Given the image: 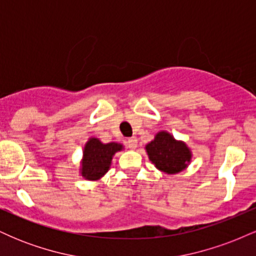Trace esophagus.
Returning <instances> with one entry per match:
<instances>
[{
  "mask_svg": "<svg viewBox=\"0 0 256 256\" xmlns=\"http://www.w3.org/2000/svg\"><path fill=\"white\" fill-rule=\"evenodd\" d=\"M126 146L128 148L130 149H136L137 148V138L136 137H131L126 140Z\"/></svg>",
  "mask_w": 256,
  "mask_h": 256,
  "instance_id": "obj_1",
  "label": "esophagus"
}]
</instances>
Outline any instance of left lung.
I'll return each instance as SVG.
<instances>
[{
  "label": "left lung",
  "instance_id": "left-lung-1",
  "mask_svg": "<svg viewBox=\"0 0 256 256\" xmlns=\"http://www.w3.org/2000/svg\"><path fill=\"white\" fill-rule=\"evenodd\" d=\"M149 160L160 171L167 174H174L183 171L192 160V152L186 144L176 140L168 132L161 131L154 140L146 146Z\"/></svg>",
  "mask_w": 256,
  "mask_h": 256
}]
</instances>
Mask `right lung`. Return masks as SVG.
Returning a JSON list of instances; mask_svg holds the SVG:
<instances>
[{"mask_svg":"<svg viewBox=\"0 0 256 256\" xmlns=\"http://www.w3.org/2000/svg\"><path fill=\"white\" fill-rule=\"evenodd\" d=\"M122 149L119 143L104 144L98 138H90L84 146L82 176L88 180H98L110 170L113 155Z\"/></svg>","mask_w":256,"mask_h":256,"instance_id":"right-lung-1","label":"right lung"}]
</instances>
